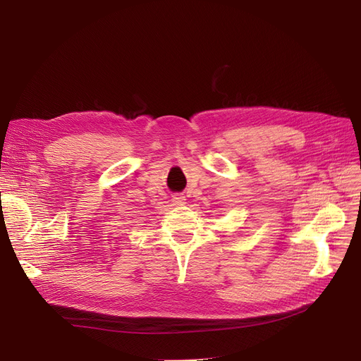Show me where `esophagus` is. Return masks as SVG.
Returning a JSON list of instances; mask_svg holds the SVG:
<instances>
[{"label": "esophagus", "instance_id": "esophagus-1", "mask_svg": "<svg viewBox=\"0 0 361 361\" xmlns=\"http://www.w3.org/2000/svg\"><path fill=\"white\" fill-rule=\"evenodd\" d=\"M173 202H174V204H184L185 203V197L183 195H174L173 196Z\"/></svg>", "mask_w": 361, "mask_h": 361}]
</instances>
